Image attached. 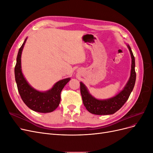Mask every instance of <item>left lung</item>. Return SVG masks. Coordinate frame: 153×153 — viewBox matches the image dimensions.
<instances>
[{
    "label": "left lung",
    "mask_w": 153,
    "mask_h": 153,
    "mask_svg": "<svg viewBox=\"0 0 153 153\" xmlns=\"http://www.w3.org/2000/svg\"><path fill=\"white\" fill-rule=\"evenodd\" d=\"M127 46L131 57V75L123 90L120 92L118 94L107 100H97L89 93L85 85L82 82H80V92L83 103L86 109L91 114L96 115L113 114L121 108L129 98V96L135 86L136 73L135 70V57H134L130 47L128 45Z\"/></svg>",
    "instance_id": "obj_1"
}]
</instances>
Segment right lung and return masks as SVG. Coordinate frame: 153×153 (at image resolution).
<instances>
[{"label":"right lung","instance_id":"1","mask_svg":"<svg viewBox=\"0 0 153 153\" xmlns=\"http://www.w3.org/2000/svg\"><path fill=\"white\" fill-rule=\"evenodd\" d=\"M27 38L18 51L15 68V80L18 92L24 103L31 110L40 113L52 112L56 109L61 101V92L70 80V78L57 82L52 89L40 92L34 89L27 82L22 72L21 56Z\"/></svg>","mask_w":153,"mask_h":153}]
</instances>
